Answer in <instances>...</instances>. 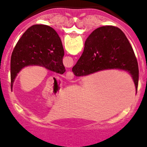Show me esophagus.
<instances>
[{"mask_svg":"<svg viewBox=\"0 0 147 147\" xmlns=\"http://www.w3.org/2000/svg\"><path fill=\"white\" fill-rule=\"evenodd\" d=\"M65 77H66L67 80H70L73 79L74 75L72 72H70V71H68V72H67L66 76Z\"/></svg>","mask_w":147,"mask_h":147,"instance_id":"obj_1","label":"esophagus"}]
</instances>
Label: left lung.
Returning a JSON list of instances; mask_svg holds the SVG:
<instances>
[{"mask_svg": "<svg viewBox=\"0 0 147 147\" xmlns=\"http://www.w3.org/2000/svg\"><path fill=\"white\" fill-rule=\"evenodd\" d=\"M62 41L53 28L34 25L23 33L12 53L10 60V87L18 74L28 66H40L63 75L65 68Z\"/></svg>", "mask_w": 147, "mask_h": 147, "instance_id": "obj_1", "label": "left lung"}]
</instances>
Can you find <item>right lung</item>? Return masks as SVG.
<instances>
[{
  "mask_svg": "<svg viewBox=\"0 0 147 147\" xmlns=\"http://www.w3.org/2000/svg\"><path fill=\"white\" fill-rule=\"evenodd\" d=\"M115 69L131 75L137 92L139 67L128 39L119 28L102 26L94 30L87 38L82 55L72 71L75 76L80 77Z\"/></svg>",
  "mask_w": 147,
  "mask_h": 147,
  "instance_id": "right-lung-1",
  "label": "right lung"
}]
</instances>
